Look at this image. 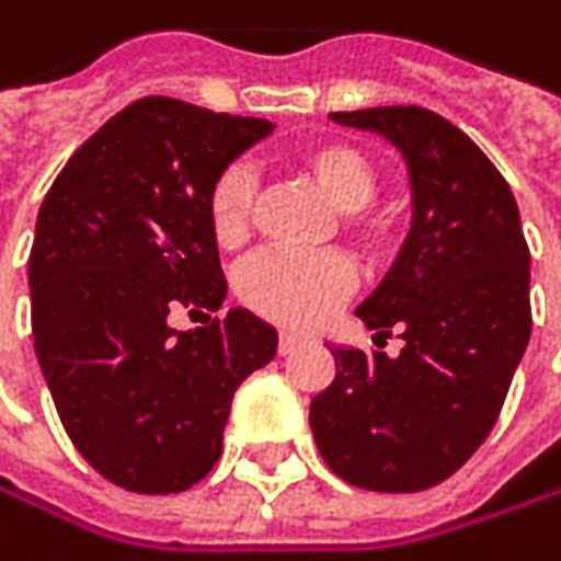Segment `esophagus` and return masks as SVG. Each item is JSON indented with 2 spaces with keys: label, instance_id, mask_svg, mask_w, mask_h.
I'll list each match as a JSON object with an SVG mask.
<instances>
[{
  "label": "esophagus",
  "instance_id": "obj_1",
  "mask_svg": "<svg viewBox=\"0 0 561 561\" xmlns=\"http://www.w3.org/2000/svg\"><path fill=\"white\" fill-rule=\"evenodd\" d=\"M309 345V335L299 332H278V355H293L296 348Z\"/></svg>",
  "mask_w": 561,
  "mask_h": 561
}]
</instances>
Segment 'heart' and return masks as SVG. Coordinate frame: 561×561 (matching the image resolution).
<instances>
[{
	"label": "heart",
	"instance_id": "obj_1",
	"mask_svg": "<svg viewBox=\"0 0 561 561\" xmlns=\"http://www.w3.org/2000/svg\"><path fill=\"white\" fill-rule=\"evenodd\" d=\"M293 167L309 180L335 213H345V226L362 245L375 249L388 236V219L368 206L378 196L381 176L375 160L348 140H312L296 150ZM255 180L245 167H229L209 186V226L219 245H239L252 222ZM355 272L339 252L296 255L262 252L249 259L236 275L239 299L262 319L289 329H312L325 322L335 306L352 293Z\"/></svg>",
	"mask_w": 561,
	"mask_h": 561
}]
</instances>
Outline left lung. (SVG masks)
<instances>
[{
  "label": "left lung",
  "instance_id": "left-lung-1",
  "mask_svg": "<svg viewBox=\"0 0 561 561\" xmlns=\"http://www.w3.org/2000/svg\"><path fill=\"white\" fill-rule=\"evenodd\" d=\"M404 160L411 232L381 286L358 306L375 345L332 348L335 378L312 398L322 460L352 486L417 493L454 477L493 431L533 332L529 245L510 183L447 117L427 107L339 111Z\"/></svg>",
  "mask_w": 561,
  "mask_h": 561
}]
</instances>
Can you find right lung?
I'll use <instances>...</instances> for the list:
<instances>
[{
	"label": "right lung",
	"instance_id": "right-lung-1",
	"mask_svg": "<svg viewBox=\"0 0 561 561\" xmlns=\"http://www.w3.org/2000/svg\"><path fill=\"white\" fill-rule=\"evenodd\" d=\"M262 117L140 98L91 134L42 199L28 255L35 355L75 450L114 486L180 493L222 454L236 388L278 335L245 309L176 332V306L226 299L209 186Z\"/></svg>",
	"mask_w": 561,
	"mask_h": 561
}]
</instances>
